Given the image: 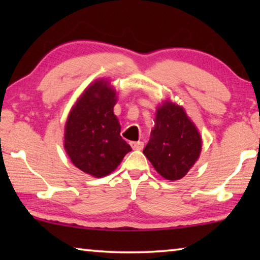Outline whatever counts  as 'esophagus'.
<instances>
[{
  "mask_svg": "<svg viewBox=\"0 0 260 260\" xmlns=\"http://www.w3.org/2000/svg\"><path fill=\"white\" fill-rule=\"evenodd\" d=\"M129 144H131V147L133 148V150H141V149H142L144 146V143L142 142V141H132Z\"/></svg>",
  "mask_w": 260,
  "mask_h": 260,
  "instance_id": "1",
  "label": "esophagus"
}]
</instances>
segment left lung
<instances>
[{
    "instance_id": "left-lung-1",
    "label": "left lung",
    "mask_w": 260,
    "mask_h": 260,
    "mask_svg": "<svg viewBox=\"0 0 260 260\" xmlns=\"http://www.w3.org/2000/svg\"><path fill=\"white\" fill-rule=\"evenodd\" d=\"M202 140L184 110L173 103L158 108L155 128L143 153L167 180L183 178L200 156Z\"/></svg>"
}]
</instances>
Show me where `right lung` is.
I'll use <instances>...</instances> for the list:
<instances>
[{"label":"right lung","instance_id":"obj_1","mask_svg":"<svg viewBox=\"0 0 260 260\" xmlns=\"http://www.w3.org/2000/svg\"><path fill=\"white\" fill-rule=\"evenodd\" d=\"M114 104L116 91L105 81H96L78 100L65 126L64 147L70 159L93 177L110 174L132 151L120 136Z\"/></svg>","mask_w":260,"mask_h":260}]
</instances>
